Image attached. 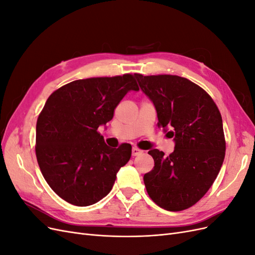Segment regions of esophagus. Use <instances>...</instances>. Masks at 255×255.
<instances>
[{"label": "esophagus", "instance_id": "obj_1", "mask_svg": "<svg viewBox=\"0 0 255 255\" xmlns=\"http://www.w3.org/2000/svg\"><path fill=\"white\" fill-rule=\"evenodd\" d=\"M142 150H140V149H138V148H136V146H134V148L132 149V155L133 156H138V155H140V154H142Z\"/></svg>", "mask_w": 255, "mask_h": 255}]
</instances>
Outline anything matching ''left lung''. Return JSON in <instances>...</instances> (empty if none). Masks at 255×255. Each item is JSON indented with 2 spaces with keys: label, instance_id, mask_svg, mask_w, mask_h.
<instances>
[{
  "label": "left lung",
  "instance_id": "obj_1",
  "mask_svg": "<svg viewBox=\"0 0 255 255\" xmlns=\"http://www.w3.org/2000/svg\"><path fill=\"white\" fill-rule=\"evenodd\" d=\"M135 76L155 106L157 126L175 142L168 156L157 149L149 151L154 167L143 175L146 191L164 210H186L211 188L225 159L220 112L211 96L187 79L170 74Z\"/></svg>",
  "mask_w": 255,
  "mask_h": 255
}]
</instances>
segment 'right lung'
<instances>
[{
	"instance_id": "add662e5",
	"label": "right lung",
	"mask_w": 255,
	"mask_h": 255,
	"mask_svg": "<svg viewBox=\"0 0 255 255\" xmlns=\"http://www.w3.org/2000/svg\"><path fill=\"white\" fill-rule=\"evenodd\" d=\"M129 90L132 74L73 81L49 97L36 126V156L49 186L65 201L88 206L109 195L132 145L110 148L98 132Z\"/></svg>"
}]
</instances>
